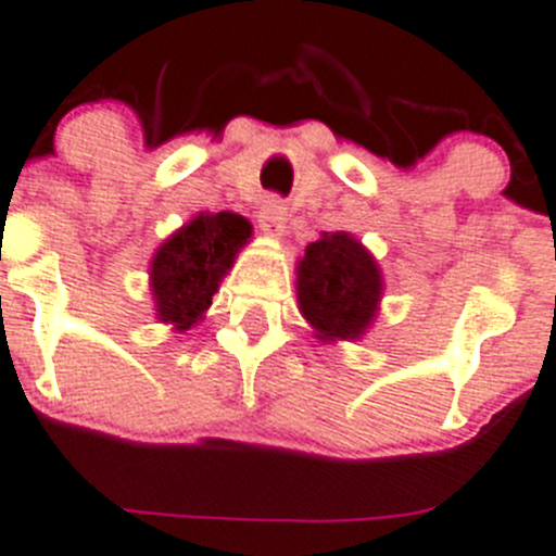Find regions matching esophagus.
Returning a JSON list of instances; mask_svg holds the SVG:
<instances>
[{"label": "esophagus", "instance_id": "34e87169", "mask_svg": "<svg viewBox=\"0 0 556 556\" xmlns=\"http://www.w3.org/2000/svg\"><path fill=\"white\" fill-rule=\"evenodd\" d=\"M257 222H261V230L266 232V236L279 238L285 232V222H288V207L282 205V200L271 197V200L263 202Z\"/></svg>", "mask_w": 556, "mask_h": 556}]
</instances>
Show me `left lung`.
Segmentation results:
<instances>
[{"label":"left lung","instance_id":"8db88e82","mask_svg":"<svg viewBox=\"0 0 556 556\" xmlns=\"http://www.w3.org/2000/svg\"><path fill=\"white\" fill-rule=\"evenodd\" d=\"M381 268L351 232H324L295 268L299 309L318 340H359L376 320Z\"/></svg>","mask_w":556,"mask_h":556}]
</instances>
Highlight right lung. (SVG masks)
Masks as SVG:
<instances>
[{"instance_id":"right-lung-1","label":"right lung","mask_w":556,"mask_h":556,"mask_svg":"<svg viewBox=\"0 0 556 556\" xmlns=\"http://www.w3.org/2000/svg\"><path fill=\"white\" fill-rule=\"evenodd\" d=\"M249 238V219L230 211L197 214L189 225L175 230L150 261L155 318L175 326V331H186L202 320L222 277L230 271Z\"/></svg>"}]
</instances>
